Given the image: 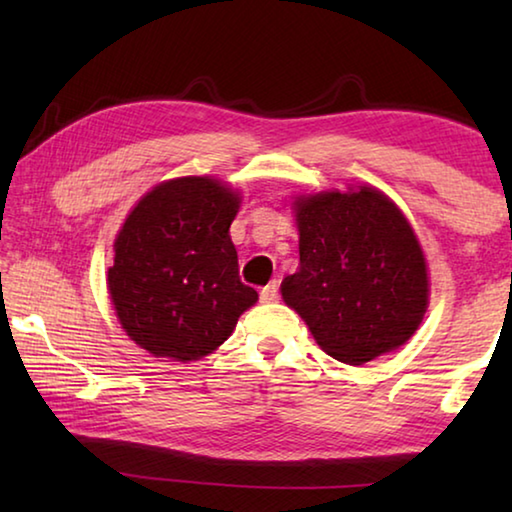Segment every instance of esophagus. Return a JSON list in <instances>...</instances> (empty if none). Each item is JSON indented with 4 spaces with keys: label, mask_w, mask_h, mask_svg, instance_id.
<instances>
[{
    "label": "esophagus",
    "mask_w": 512,
    "mask_h": 512,
    "mask_svg": "<svg viewBox=\"0 0 512 512\" xmlns=\"http://www.w3.org/2000/svg\"><path fill=\"white\" fill-rule=\"evenodd\" d=\"M259 298H262V302H273L277 300V282H271L266 284V287L259 291Z\"/></svg>",
    "instance_id": "34e87169"
}]
</instances>
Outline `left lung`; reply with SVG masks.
Here are the masks:
<instances>
[{"instance_id":"8db88e82","label":"left lung","mask_w":512,"mask_h":512,"mask_svg":"<svg viewBox=\"0 0 512 512\" xmlns=\"http://www.w3.org/2000/svg\"><path fill=\"white\" fill-rule=\"evenodd\" d=\"M300 266L282 298L329 357L350 366L400 348L429 305L427 262L413 228L375 187L293 203Z\"/></svg>"}]
</instances>
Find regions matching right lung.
<instances>
[{
    "instance_id": "add662e5",
    "label": "right lung",
    "mask_w": 512,
    "mask_h": 512,
    "mask_svg": "<svg viewBox=\"0 0 512 512\" xmlns=\"http://www.w3.org/2000/svg\"><path fill=\"white\" fill-rule=\"evenodd\" d=\"M239 203L219 180L185 176L153 187L121 225L110 300L126 334L153 357H207L257 302L239 280L230 239Z\"/></svg>"
}]
</instances>
